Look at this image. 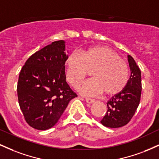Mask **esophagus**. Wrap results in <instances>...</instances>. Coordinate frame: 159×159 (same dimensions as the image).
<instances>
[{
    "label": "esophagus",
    "mask_w": 159,
    "mask_h": 159,
    "mask_svg": "<svg viewBox=\"0 0 159 159\" xmlns=\"http://www.w3.org/2000/svg\"><path fill=\"white\" fill-rule=\"evenodd\" d=\"M85 101L87 102V103H89V104H92V103H93V102H94L95 100H94V99H93V98H85Z\"/></svg>",
    "instance_id": "1"
}]
</instances>
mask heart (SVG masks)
I'll list each match as a JSON object with an SVG mask.
<instances>
[{"label": "heart", "instance_id": "b5f03b06", "mask_svg": "<svg viewBox=\"0 0 159 159\" xmlns=\"http://www.w3.org/2000/svg\"><path fill=\"white\" fill-rule=\"evenodd\" d=\"M67 81L77 87L92 70L93 78L80 86L78 90L86 96L105 92L107 96L120 93L126 87L129 69L116 52L105 46L90 47L81 54L72 52L65 62Z\"/></svg>", "mask_w": 159, "mask_h": 159}]
</instances>
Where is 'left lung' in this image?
<instances>
[{
    "label": "left lung",
    "mask_w": 159,
    "mask_h": 159,
    "mask_svg": "<svg viewBox=\"0 0 159 159\" xmlns=\"http://www.w3.org/2000/svg\"><path fill=\"white\" fill-rule=\"evenodd\" d=\"M131 75L126 87L107 102L106 114L101 123L108 128H120L130 121L139 105L141 95V72L132 56L128 55Z\"/></svg>",
    "instance_id": "1"
}]
</instances>
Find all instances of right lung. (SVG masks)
Segmentation results:
<instances>
[{"instance_id": "right-lung-1", "label": "right lung", "mask_w": 159, "mask_h": 159, "mask_svg": "<svg viewBox=\"0 0 159 159\" xmlns=\"http://www.w3.org/2000/svg\"><path fill=\"white\" fill-rule=\"evenodd\" d=\"M65 41L53 42L27 59L17 86L20 108L29 125L38 130L54 126L77 94L66 81Z\"/></svg>"}]
</instances>
